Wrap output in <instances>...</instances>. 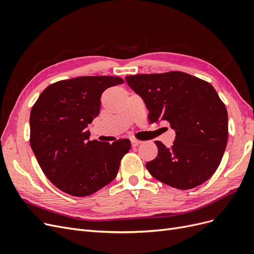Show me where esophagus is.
<instances>
[{
  "mask_svg": "<svg viewBox=\"0 0 254 254\" xmlns=\"http://www.w3.org/2000/svg\"><path fill=\"white\" fill-rule=\"evenodd\" d=\"M131 144H132L133 147H135V146L142 144V141H139V140H132V141H131Z\"/></svg>",
  "mask_w": 254,
  "mask_h": 254,
  "instance_id": "obj_1",
  "label": "esophagus"
}]
</instances>
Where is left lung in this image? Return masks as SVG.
Returning <instances> with one entry per match:
<instances>
[{
  "label": "left lung",
  "mask_w": 254,
  "mask_h": 254,
  "mask_svg": "<svg viewBox=\"0 0 254 254\" xmlns=\"http://www.w3.org/2000/svg\"><path fill=\"white\" fill-rule=\"evenodd\" d=\"M141 96L150 123L167 121L175 130L171 148L156 141L158 156L146 163L152 177L190 190L217 170L228 141V112L211 83L183 72L126 76Z\"/></svg>",
  "instance_id": "obj_1"
}]
</instances>
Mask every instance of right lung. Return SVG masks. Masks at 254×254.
<instances>
[{
  "mask_svg": "<svg viewBox=\"0 0 254 254\" xmlns=\"http://www.w3.org/2000/svg\"><path fill=\"white\" fill-rule=\"evenodd\" d=\"M124 82L117 76H81L51 84L30 111V146L48 179L64 193L90 196L109 184L131 147L90 141L87 130L99 113L103 92Z\"/></svg>",
  "mask_w": 254,
  "mask_h": 254,
  "instance_id": "right-lung-1",
  "label": "right lung"
}]
</instances>
